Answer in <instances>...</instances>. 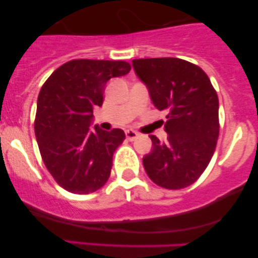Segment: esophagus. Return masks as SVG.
<instances>
[{"label":"esophagus","instance_id":"esophagus-1","mask_svg":"<svg viewBox=\"0 0 258 258\" xmlns=\"http://www.w3.org/2000/svg\"><path fill=\"white\" fill-rule=\"evenodd\" d=\"M137 137H138V133L133 131V130H127L126 131V138L128 139V141H135Z\"/></svg>","mask_w":258,"mask_h":258}]
</instances>
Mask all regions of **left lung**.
<instances>
[{
    "instance_id": "obj_1",
    "label": "left lung",
    "mask_w": 258,
    "mask_h": 258,
    "mask_svg": "<svg viewBox=\"0 0 258 258\" xmlns=\"http://www.w3.org/2000/svg\"><path fill=\"white\" fill-rule=\"evenodd\" d=\"M156 109L166 112L167 141L150 136L153 149L143 158L149 178L166 189H182L201 176L217 144L218 97L209 76L178 58L133 59Z\"/></svg>"
}]
</instances>
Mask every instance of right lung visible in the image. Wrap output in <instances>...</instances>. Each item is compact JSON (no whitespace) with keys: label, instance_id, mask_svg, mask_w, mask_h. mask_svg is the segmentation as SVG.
Returning <instances> with one entry per match:
<instances>
[{"label":"right lung","instance_id":"1","mask_svg":"<svg viewBox=\"0 0 258 258\" xmlns=\"http://www.w3.org/2000/svg\"><path fill=\"white\" fill-rule=\"evenodd\" d=\"M122 60L76 59L59 67L41 88L35 117L38 149L53 178L65 190L90 194L110 176L112 155L125 132H108L93 123L105 86L130 73Z\"/></svg>","mask_w":258,"mask_h":258}]
</instances>
